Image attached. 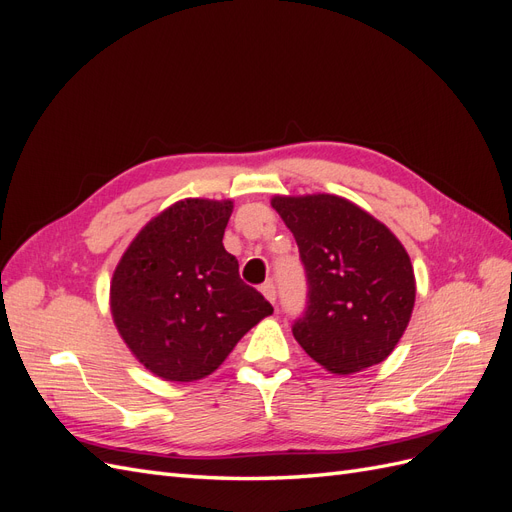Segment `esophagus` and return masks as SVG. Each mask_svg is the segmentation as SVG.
I'll list each match as a JSON object with an SVG mask.
<instances>
[{
	"mask_svg": "<svg viewBox=\"0 0 512 512\" xmlns=\"http://www.w3.org/2000/svg\"><path fill=\"white\" fill-rule=\"evenodd\" d=\"M262 294H265V297L271 301V303H275V299H277V292H275V284L273 282H265L262 284Z\"/></svg>",
	"mask_w": 512,
	"mask_h": 512,
	"instance_id": "1",
	"label": "esophagus"
}]
</instances>
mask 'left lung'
I'll return each instance as SVG.
<instances>
[{"label": "left lung", "instance_id": "left-lung-1", "mask_svg": "<svg viewBox=\"0 0 512 512\" xmlns=\"http://www.w3.org/2000/svg\"><path fill=\"white\" fill-rule=\"evenodd\" d=\"M271 205L299 245L307 280L294 339L333 374L382 363L404 335L416 297L404 245L346 198L275 196Z\"/></svg>", "mask_w": 512, "mask_h": 512}]
</instances>
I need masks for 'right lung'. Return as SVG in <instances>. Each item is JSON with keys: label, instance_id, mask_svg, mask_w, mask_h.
<instances>
[{"label": "right lung", "instance_id": "right-lung-1", "mask_svg": "<svg viewBox=\"0 0 512 512\" xmlns=\"http://www.w3.org/2000/svg\"><path fill=\"white\" fill-rule=\"evenodd\" d=\"M230 213V200H181L138 232L115 269L113 320L136 359L164 380L209 376L273 314L224 250Z\"/></svg>", "mask_w": 512, "mask_h": 512}]
</instances>
